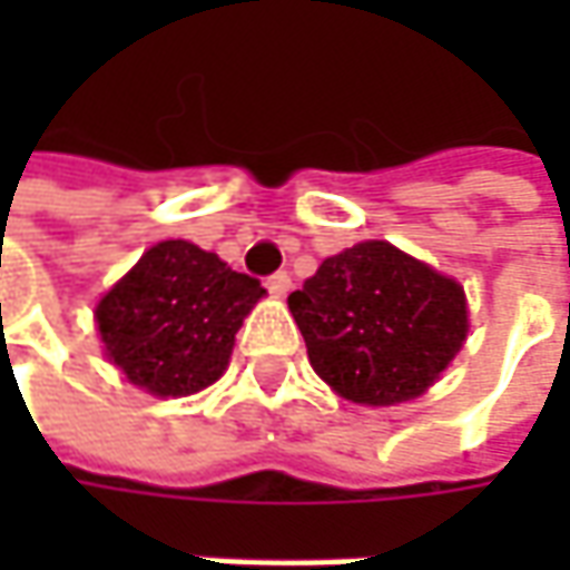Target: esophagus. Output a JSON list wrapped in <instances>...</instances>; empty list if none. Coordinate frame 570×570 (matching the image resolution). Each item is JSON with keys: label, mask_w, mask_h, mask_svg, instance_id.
<instances>
[{"label": "esophagus", "mask_w": 570, "mask_h": 570, "mask_svg": "<svg viewBox=\"0 0 570 570\" xmlns=\"http://www.w3.org/2000/svg\"><path fill=\"white\" fill-rule=\"evenodd\" d=\"M266 288L273 292V295H288V288H292V275L288 273H273L266 278Z\"/></svg>", "instance_id": "obj_1"}]
</instances>
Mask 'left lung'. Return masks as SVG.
I'll return each instance as SVG.
<instances>
[{
  "label": "left lung",
  "mask_w": 570,
  "mask_h": 570,
  "mask_svg": "<svg viewBox=\"0 0 570 570\" xmlns=\"http://www.w3.org/2000/svg\"><path fill=\"white\" fill-rule=\"evenodd\" d=\"M288 307L314 371L362 405L422 396L470 326L463 288L386 240L326 256Z\"/></svg>",
  "instance_id": "1"
}]
</instances>
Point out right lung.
<instances>
[{
	"instance_id": "add662e5",
	"label": "right lung",
	"mask_w": 570,
	"mask_h": 570,
	"mask_svg": "<svg viewBox=\"0 0 570 570\" xmlns=\"http://www.w3.org/2000/svg\"><path fill=\"white\" fill-rule=\"evenodd\" d=\"M266 295L189 240H161L100 297L95 320L107 358L155 396H189L222 377L234 336Z\"/></svg>"
}]
</instances>
